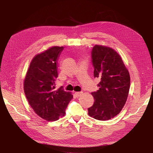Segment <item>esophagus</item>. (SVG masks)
I'll return each mask as SVG.
<instances>
[{"mask_svg": "<svg viewBox=\"0 0 153 153\" xmlns=\"http://www.w3.org/2000/svg\"><path fill=\"white\" fill-rule=\"evenodd\" d=\"M82 94V92H81H81H77H77H75V95L77 96V97H79V96H81V95Z\"/></svg>", "mask_w": 153, "mask_h": 153, "instance_id": "34e87169", "label": "esophagus"}]
</instances>
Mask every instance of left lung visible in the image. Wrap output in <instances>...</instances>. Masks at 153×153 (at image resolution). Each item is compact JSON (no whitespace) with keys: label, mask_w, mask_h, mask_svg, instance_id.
<instances>
[{"label":"left lung","mask_w":153,"mask_h":153,"mask_svg":"<svg viewBox=\"0 0 153 153\" xmlns=\"http://www.w3.org/2000/svg\"><path fill=\"white\" fill-rule=\"evenodd\" d=\"M94 77L101 81L99 89L91 92L94 98L88 115L108 120L119 114L125 105L130 87V76L120 55L110 47L95 45L91 51Z\"/></svg>","instance_id":"1"}]
</instances>
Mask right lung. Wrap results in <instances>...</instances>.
Here are the masks:
<instances>
[{
    "label": "right lung",
    "instance_id": "obj_1",
    "mask_svg": "<svg viewBox=\"0 0 153 153\" xmlns=\"http://www.w3.org/2000/svg\"><path fill=\"white\" fill-rule=\"evenodd\" d=\"M63 47L54 46L36 55L30 63L24 82L29 104L36 114L47 121H55L65 115L73 98L61 86L56 89L57 62Z\"/></svg>",
    "mask_w": 153,
    "mask_h": 153
}]
</instances>
